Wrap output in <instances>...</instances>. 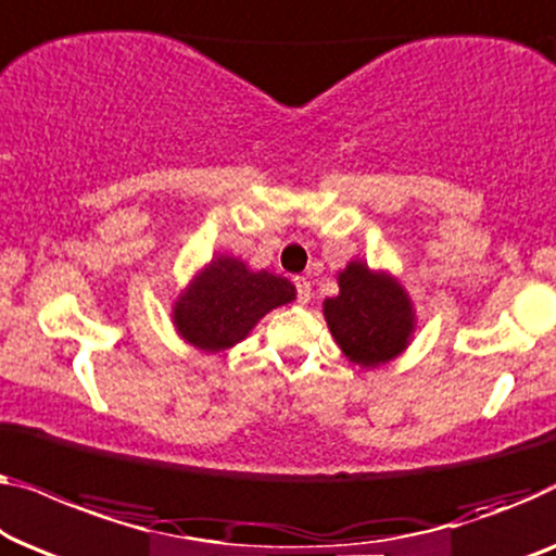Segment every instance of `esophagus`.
<instances>
[{
  "label": "esophagus",
  "mask_w": 556,
  "mask_h": 556,
  "mask_svg": "<svg viewBox=\"0 0 556 556\" xmlns=\"http://www.w3.org/2000/svg\"><path fill=\"white\" fill-rule=\"evenodd\" d=\"M294 289H296V302L307 304L312 296V285L304 277H294Z\"/></svg>",
  "instance_id": "obj_1"
}]
</instances>
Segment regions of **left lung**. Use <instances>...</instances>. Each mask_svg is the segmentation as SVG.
I'll use <instances>...</instances> for the list:
<instances>
[{
  "label": "left lung",
  "instance_id": "1",
  "mask_svg": "<svg viewBox=\"0 0 556 556\" xmlns=\"http://www.w3.org/2000/svg\"><path fill=\"white\" fill-rule=\"evenodd\" d=\"M325 319L342 353L363 367H378L403 353L413 332L403 287L363 262H350L340 275V294L325 300Z\"/></svg>",
  "mask_w": 556,
  "mask_h": 556
}]
</instances>
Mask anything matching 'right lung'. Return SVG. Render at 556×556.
<instances>
[{"label": "right lung", "instance_id": "1", "mask_svg": "<svg viewBox=\"0 0 556 556\" xmlns=\"http://www.w3.org/2000/svg\"><path fill=\"white\" fill-rule=\"evenodd\" d=\"M294 300V287L269 271H249L239 260L218 256L176 302L174 323L191 345L206 353L244 340L269 309Z\"/></svg>", "mask_w": 556, "mask_h": 556}]
</instances>
